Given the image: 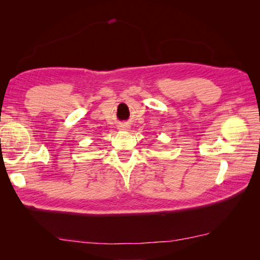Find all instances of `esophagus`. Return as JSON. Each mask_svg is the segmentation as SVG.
Returning <instances> with one entry per match:
<instances>
[{"mask_svg":"<svg viewBox=\"0 0 260 260\" xmlns=\"http://www.w3.org/2000/svg\"><path fill=\"white\" fill-rule=\"evenodd\" d=\"M128 128H129V126L127 125V124H121V125H119V129H120V131H128Z\"/></svg>","mask_w":260,"mask_h":260,"instance_id":"1","label":"esophagus"}]
</instances>
